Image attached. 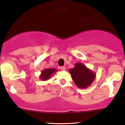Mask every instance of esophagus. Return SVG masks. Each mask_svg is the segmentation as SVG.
<instances>
[{
    "mask_svg": "<svg viewBox=\"0 0 125 125\" xmlns=\"http://www.w3.org/2000/svg\"><path fill=\"white\" fill-rule=\"evenodd\" d=\"M60 69H61L62 71H65L66 68L65 66H62V67H60Z\"/></svg>",
    "mask_w": 125,
    "mask_h": 125,
    "instance_id": "34e87169",
    "label": "esophagus"
}]
</instances>
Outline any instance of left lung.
I'll return each mask as SVG.
<instances>
[{"instance_id": "8db88e82", "label": "left lung", "mask_w": 125, "mask_h": 125, "mask_svg": "<svg viewBox=\"0 0 125 125\" xmlns=\"http://www.w3.org/2000/svg\"><path fill=\"white\" fill-rule=\"evenodd\" d=\"M72 79L79 88H86L93 83L96 77L95 72L92 71L82 63H76L74 68L69 69Z\"/></svg>"}]
</instances>
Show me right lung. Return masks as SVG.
Here are the masks:
<instances>
[{
  "label": "right lung",
  "instance_id": "right-lung-1",
  "mask_svg": "<svg viewBox=\"0 0 125 125\" xmlns=\"http://www.w3.org/2000/svg\"><path fill=\"white\" fill-rule=\"evenodd\" d=\"M57 70L55 68H46L42 70L40 75V79L42 81H47L48 79L51 78V76L57 72Z\"/></svg>",
  "mask_w": 125,
  "mask_h": 125
}]
</instances>
